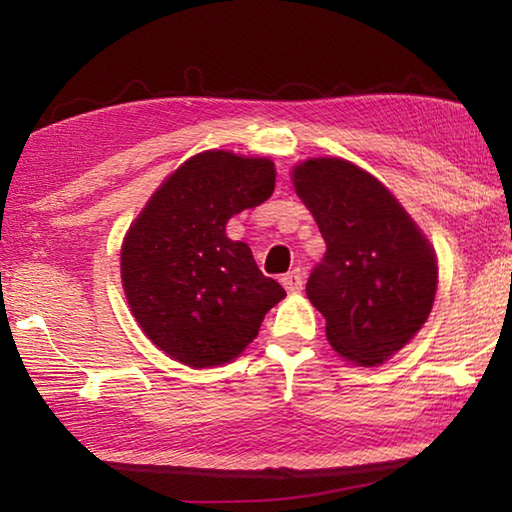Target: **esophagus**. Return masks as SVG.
Returning <instances> with one entry per match:
<instances>
[{"label":"esophagus","mask_w":512,"mask_h":512,"mask_svg":"<svg viewBox=\"0 0 512 512\" xmlns=\"http://www.w3.org/2000/svg\"><path fill=\"white\" fill-rule=\"evenodd\" d=\"M282 284L289 293H300L302 287H305V277H302V273L296 268V271L282 275Z\"/></svg>","instance_id":"1"}]
</instances>
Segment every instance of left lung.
<instances>
[{
    "label": "left lung",
    "mask_w": 512,
    "mask_h": 512,
    "mask_svg": "<svg viewBox=\"0 0 512 512\" xmlns=\"http://www.w3.org/2000/svg\"><path fill=\"white\" fill-rule=\"evenodd\" d=\"M293 187L327 246L307 280L327 341L345 359L379 366L427 320L436 255L395 196L348 160L302 162Z\"/></svg>",
    "instance_id": "8db88e82"
}]
</instances>
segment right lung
Listing matches in <instances>:
<instances>
[{
  "mask_svg": "<svg viewBox=\"0 0 512 512\" xmlns=\"http://www.w3.org/2000/svg\"><path fill=\"white\" fill-rule=\"evenodd\" d=\"M275 189L273 162L205 151L164 180L128 230L121 282L144 334L185 366L228 363L287 291L225 235L230 216Z\"/></svg>",
  "mask_w": 512,
  "mask_h": 512,
  "instance_id": "1",
  "label": "right lung"
}]
</instances>
